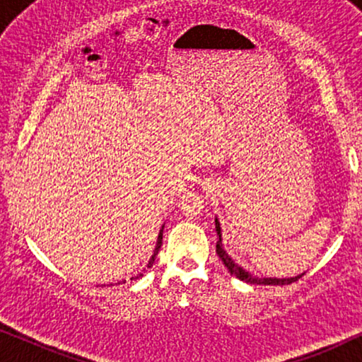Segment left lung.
<instances>
[{
    "instance_id": "left-lung-1",
    "label": "left lung",
    "mask_w": 362,
    "mask_h": 362,
    "mask_svg": "<svg viewBox=\"0 0 362 362\" xmlns=\"http://www.w3.org/2000/svg\"><path fill=\"white\" fill-rule=\"evenodd\" d=\"M216 232H217V244H216V252L217 255H219V259L222 260V264L226 265V269L230 272V275H234L235 279H239L242 281H245V284H254V285H288V284H293L301 276L305 275L300 274L296 276H290V279H275V276H257L254 274H250V272H247L244 267H240L239 264H235V260L232 259V257L227 254V250L224 249V244H222V229H221V222L219 219L216 217Z\"/></svg>"
}]
</instances>
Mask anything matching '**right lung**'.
I'll return each mask as SVG.
<instances>
[{"label": "right lung", "mask_w": 362, "mask_h": 362, "mask_svg": "<svg viewBox=\"0 0 362 362\" xmlns=\"http://www.w3.org/2000/svg\"><path fill=\"white\" fill-rule=\"evenodd\" d=\"M163 227L165 226H161V229H160V234H158V240H156V245H155V250H153V255H151V259H150V262H148V265H146V269H151L153 267V264H155V259H156V255H158V252H160V249H161V242H163ZM146 269L141 272V274H138L136 276H132V280H138L140 279V276H143V274H145L146 272ZM127 280H123V284H125ZM120 285V284H118Z\"/></svg>", "instance_id": "add662e5"}]
</instances>
